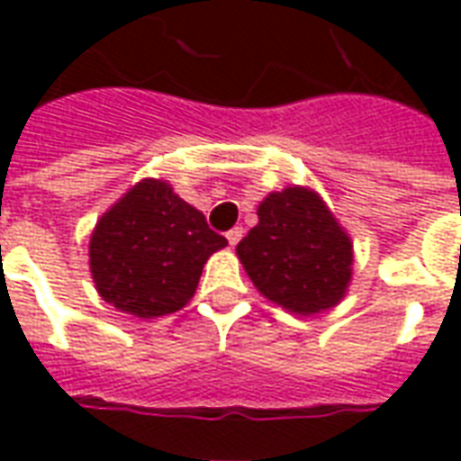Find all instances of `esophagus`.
<instances>
[{
  "label": "esophagus",
  "instance_id": "1",
  "mask_svg": "<svg viewBox=\"0 0 461 461\" xmlns=\"http://www.w3.org/2000/svg\"><path fill=\"white\" fill-rule=\"evenodd\" d=\"M241 237H244V230H241V227H231V230L227 231V241H230L231 247H234V244H240Z\"/></svg>",
  "mask_w": 461,
  "mask_h": 461
}]
</instances>
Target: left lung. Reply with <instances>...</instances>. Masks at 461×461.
<instances>
[{"label": "left lung", "instance_id": "8db88e82", "mask_svg": "<svg viewBox=\"0 0 461 461\" xmlns=\"http://www.w3.org/2000/svg\"><path fill=\"white\" fill-rule=\"evenodd\" d=\"M254 286L284 309L319 313L346 294L353 247L316 192L289 187L259 204V224L237 244Z\"/></svg>", "mask_w": 461, "mask_h": 461}]
</instances>
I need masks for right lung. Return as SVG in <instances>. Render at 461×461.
I'll use <instances>...</instances> for the list:
<instances>
[{"label":"right lung","mask_w":461,"mask_h":461,"mask_svg":"<svg viewBox=\"0 0 461 461\" xmlns=\"http://www.w3.org/2000/svg\"><path fill=\"white\" fill-rule=\"evenodd\" d=\"M224 244L167 182L142 180L95 224L91 274L118 311L165 316L192 299L204 261Z\"/></svg>","instance_id":"1"}]
</instances>
